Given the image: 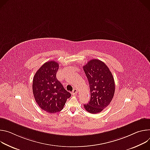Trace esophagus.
Listing matches in <instances>:
<instances>
[{
    "label": "esophagus",
    "mask_w": 150,
    "mask_h": 150,
    "mask_svg": "<svg viewBox=\"0 0 150 150\" xmlns=\"http://www.w3.org/2000/svg\"><path fill=\"white\" fill-rule=\"evenodd\" d=\"M77 93V90L76 89H74L73 91L72 92H71V94L73 95H76Z\"/></svg>",
    "instance_id": "esophagus-1"
}]
</instances>
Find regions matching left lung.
I'll return each mask as SVG.
<instances>
[{
    "label": "left lung",
    "instance_id": "8db88e82",
    "mask_svg": "<svg viewBox=\"0 0 150 150\" xmlns=\"http://www.w3.org/2000/svg\"><path fill=\"white\" fill-rule=\"evenodd\" d=\"M91 92V99L85 109L91 114L101 112L112 101L115 83L112 73L103 61L93 59L83 66Z\"/></svg>",
    "mask_w": 150,
    "mask_h": 150
}]
</instances>
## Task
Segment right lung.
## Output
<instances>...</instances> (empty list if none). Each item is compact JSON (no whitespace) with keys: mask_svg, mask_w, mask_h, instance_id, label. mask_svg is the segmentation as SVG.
<instances>
[{"mask_svg":"<svg viewBox=\"0 0 150 150\" xmlns=\"http://www.w3.org/2000/svg\"><path fill=\"white\" fill-rule=\"evenodd\" d=\"M57 62H45L37 71L33 80V93L41 109L50 113L61 111L71 93L67 91L56 77Z\"/></svg>","mask_w":150,"mask_h":150,"instance_id":"1","label":"right lung"}]
</instances>
